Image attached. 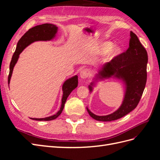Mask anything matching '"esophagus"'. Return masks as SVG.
Returning <instances> with one entry per match:
<instances>
[{"mask_svg":"<svg viewBox=\"0 0 160 160\" xmlns=\"http://www.w3.org/2000/svg\"><path fill=\"white\" fill-rule=\"evenodd\" d=\"M89 71L88 69H83L80 72V77L82 79H86L87 77H89Z\"/></svg>","mask_w":160,"mask_h":160,"instance_id":"34e87169","label":"esophagus"}]
</instances>
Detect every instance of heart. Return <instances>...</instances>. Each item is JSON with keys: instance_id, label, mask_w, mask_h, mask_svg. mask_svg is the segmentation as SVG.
Instances as JSON below:
<instances>
[{"instance_id": "obj_1", "label": "heart", "mask_w": 160, "mask_h": 160, "mask_svg": "<svg viewBox=\"0 0 160 160\" xmlns=\"http://www.w3.org/2000/svg\"><path fill=\"white\" fill-rule=\"evenodd\" d=\"M110 46H111L110 42H104L101 43V45H99V48L100 49L104 50V49H107L108 48H109ZM119 48L118 46L113 45L112 47H111L105 54L106 59H111V58H113L115 56L117 55L119 53Z\"/></svg>"}]
</instances>
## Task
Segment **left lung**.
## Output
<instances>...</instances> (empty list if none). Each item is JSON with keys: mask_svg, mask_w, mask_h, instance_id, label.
<instances>
[{"mask_svg": "<svg viewBox=\"0 0 160 160\" xmlns=\"http://www.w3.org/2000/svg\"><path fill=\"white\" fill-rule=\"evenodd\" d=\"M148 52L140 42L137 35L130 32L129 48L126 51L115 57L110 62L101 67L97 79L115 77L122 80L125 85L124 99L120 108L113 113L99 116L87 108L89 115L101 122H111L122 118L137 107L143 94L147 81ZM94 82L89 85L90 92L93 91Z\"/></svg>", "mask_w": 160, "mask_h": 160, "instance_id": "1", "label": "left lung"}]
</instances>
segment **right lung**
I'll list each match as a JSON object with an SVG mask.
<instances>
[{
  "mask_svg": "<svg viewBox=\"0 0 160 160\" xmlns=\"http://www.w3.org/2000/svg\"><path fill=\"white\" fill-rule=\"evenodd\" d=\"M58 28L52 24L45 23L42 25H37L30 28L27 32H26L18 41L16 50L14 51L12 55V59L10 63V71H9V75L8 77V83H10V80L12 76V71L14 67L17 63L19 55L24 50L25 47L28 45L31 44L32 42L38 41H50L56 35L57 32ZM78 85V77L75 75L71 78L67 79L65 81V83L62 85V94L61 105L59 111L55 114L50 117H47L45 118H31V119L37 120V121H51L56 119L57 117L61 115L62 109L64 108L65 103L66 100L68 98L69 94L71 93L72 90H74Z\"/></svg>",
  "mask_w": 160,
  "mask_h": 160,
  "instance_id": "add662e5",
  "label": "right lung"
}]
</instances>
